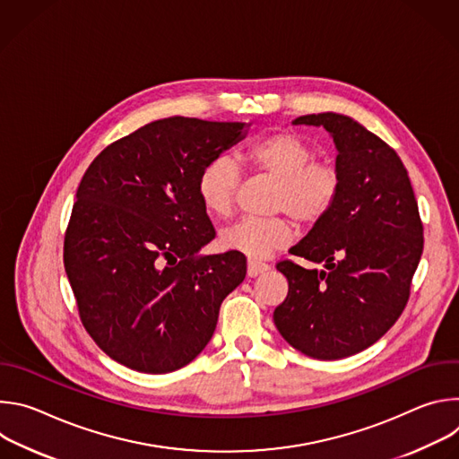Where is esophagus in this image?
<instances>
[{"instance_id": "esophagus-1", "label": "esophagus", "mask_w": 459, "mask_h": 459, "mask_svg": "<svg viewBox=\"0 0 459 459\" xmlns=\"http://www.w3.org/2000/svg\"><path fill=\"white\" fill-rule=\"evenodd\" d=\"M271 267L267 265V264H259V261H248V265H247V274H248V278H254V276H257V274H261V273H265V271H269Z\"/></svg>"}]
</instances>
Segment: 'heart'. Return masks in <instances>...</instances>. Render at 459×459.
I'll return each instance as SVG.
<instances>
[{
  "label": "heart",
  "instance_id": "heart-1",
  "mask_svg": "<svg viewBox=\"0 0 459 459\" xmlns=\"http://www.w3.org/2000/svg\"><path fill=\"white\" fill-rule=\"evenodd\" d=\"M241 161L254 172L276 179L271 198L274 212L289 214L296 223L310 227L334 207L342 188V174L331 161L316 160L314 147L294 133H276L254 142ZM239 169L227 156L209 160L198 176V195L207 212L229 218L234 211ZM292 241V225L285 216L265 220L245 218L225 229L220 243L227 250L261 259Z\"/></svg>",
  "mask_w": 459,
  "mask_h": 459
}]
</instances>
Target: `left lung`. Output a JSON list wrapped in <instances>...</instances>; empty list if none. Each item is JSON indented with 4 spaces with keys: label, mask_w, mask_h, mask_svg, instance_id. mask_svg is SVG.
<instances>
[{
    "label": "left lung",
    "mask_w": 459,
    "mask_h": 459,
    "mask_svg": "<svg viewBox=\"0 0 459 459\" xmlns=\"http://www.w3.org/2000/svg\"><path fill=\"white\" fill-rule=\"evenodd\" d=\"M329 130L342 188L331 212L289 252L325 264L308 271L283 259L289 294L274 310L280 334L316 359H342L376 343L402 316L423 252V223L396 151L349 116L294 119Z\"/></svg>",
    "instance_id": "8db88e82"
}]
</instances>
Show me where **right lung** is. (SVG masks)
<instances>
[{
    "instance_id": "1",
    "label": "right lung",
    "mask_w": 459,
    "mask_h": 459,
    "mask_svg": "<svg viewBox=\"0 0 459 459\" xmlns=\"http://www.w3.org/2000/svg\"><path fill=\"white\" fill-rule=\"evenodd\" d=\"M243 126L158 119L110 143L83 174L63 264L85 331L114 361L147 374L185 367L245 280L241 252L200 254L216 230L198 195L204 165Z\"/></svg>"
}]
</instances>
